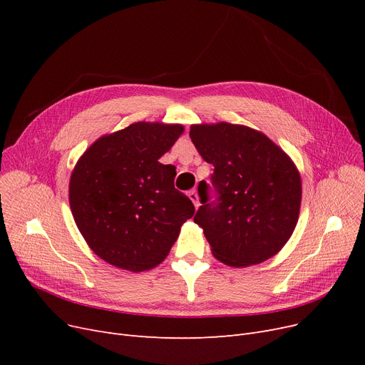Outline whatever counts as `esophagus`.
I'll return each mask as SVG.
<instances>
[{
    "mask_svg": "<svg viewBox=\"0 0 365 365\" xmlns=\"http://www.w3.org/2000/svg\"><path fill=\"white\" fill-rule=\"evenodd\" d=\"M187 197H189V200L194 202V205H195V208H198L200 207V198H198V192L195 189H192V190H189L187 192Z\"/></svg>",
    "mask_w": 365,
    "mask_h": 365,
    "instance_id": "1",
    "label": "esophagus"
}]
</instances>
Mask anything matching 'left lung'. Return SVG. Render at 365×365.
Masks as SVG:
<instances>
[{
    "label": "left lung",
    "mask_w": 365,
    "mask_h": 365,
    "mask_svg": "<svg viewBox=\"0 0 365 365\" xmlns=\"http://www.w3.org/2000/svg\"><path fill=\"white\" fill-rule=\"evenodd\" d=\"M189 136L200 155L215 165L217 202L202 205L194 222L213 256L234 267L262 263L290 240L302 202L300 173L269 138L241 124H192Z\"/></svg>",
    "instance_id": "obj_1"
}]
</instances>
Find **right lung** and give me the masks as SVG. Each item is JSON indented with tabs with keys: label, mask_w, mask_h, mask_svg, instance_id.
Wrapping results in <instances>:
<instances>
[{
	"label": "right lung",
	"mask_w": 365,
	"mask_h": 365,
	"mask_svg": "<svg viewBox=\"0 0 365 365\" xmlns=\"http://www.w3.org/2000/svg\"><path fill=\"white\" fill-rule=\"evenodd\" d=\"M182 124L139 121L99 138L76 161L69 180L73 220L91 250L120 269L158 266L195 207L175 187V165L158 160Z\"/></svg>",
	"instance_id": "1"
}]
</instances>
